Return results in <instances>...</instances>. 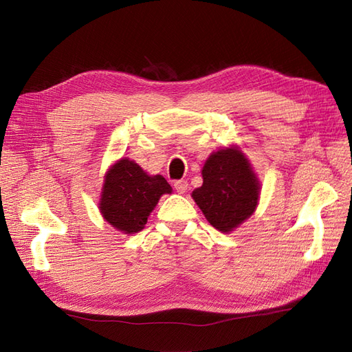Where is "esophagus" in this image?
Masks as SVG:
<instances>
[{"label":"esophagus","mask_w":352,"mask_h":352,"mask_svg":"<svg viewBox=\"0 0 352 352\" xmlns=\"http://www.w3.org/2000/svg\"><path fill=\"white\" fill-rule=\"evenodd\" d=\"M173 186H175V189L177 190L179 194H185L186 190H188V182H186V180H176Z\"/></svg>","instance_id":"esophagus-1"}]
</instances>
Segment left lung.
<instances>
[{
	"instance_id": "1",
	"label": "left lung",
	"mask_w": 352,
	"mask_h": 352,
	"mask_svg": "<svg viewBox=\"0 0 352 352\" xmlns=\"http://www.w3.org/2000/svg\"><path fill=\"white\" fill-rule=\"evenodd\" d=\"M260 182L238 146L212 153L202 167V186L192 192L212 228L228 233L247 220L257 207Z\"/></svg>"
}]
</instances>
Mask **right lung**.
Returning a JSON list of instances; mask_svg holds the SVG:
<instances>
[{
  "instance_id": "add662e5",
  "label": "right lung",
  "mask_w": 352,
  "mask_h": 352,
  "mask_svg": "<svg viewBox=\"0 0 352 352\" xmlns=\"http://www.w3.org/2000/svg\"><path fill=\"white\" fill-rule=\"evenodd\" d=\"M172 192L162 175L150 176L129 158H120L104 176L100 199L102 217L123 233L144 229L160 197Z\"/></svg>"
}]
</instances>
